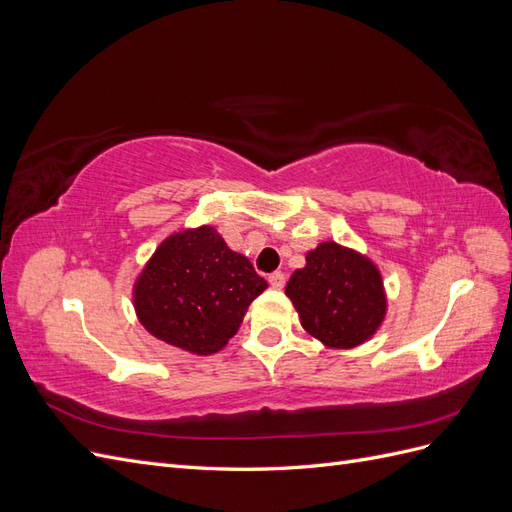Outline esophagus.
Instances as JSON below:
<instances>
[{
  "instance_id": "esophagus-1",
  "label": "esophagus",
  "mask_w": 512,
  "mask_h": 512,
  "mask_svg": "<svg viewBox=\"0 0 512 512\" xmlns=\"http://www.w3.org/2000/svg\"><path fill=\"white\" fill-rule=\"evenodd\" d=\"M269 284H271L273 288H277V290H282V288L286 286V275H284L282 271L271 273V275H269Z\"/></svg>"
}]
</instances>
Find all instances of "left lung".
I'll return each instance as SVG.
<instances>
[{"label": "left lung", "instance_id": "obj_1", "mask_svg": "<svg viewBox=\"0 0 512 512\" xmlns=\"http://www.w3.org/2000/svg\"><path fill=\"white\" fill-rule=\"evenodd\" d=\"M286 294L303 329L331 348H354L374 335L384 318L378 269L337 243H320L307 265L292 273Z\"/></svg>", "mask_w": 512, "mask_h": 512}]
</instances>
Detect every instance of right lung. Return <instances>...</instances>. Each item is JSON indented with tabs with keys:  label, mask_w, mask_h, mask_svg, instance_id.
<instances>
[{
	"label": "right lung",
	"mask_w": 512,
	"mask_h": 512,
	"mask_svg": "<svg viewBox=\"0 0 512 512\" xmlns=\"http://www.w3.org/2000/svg\"><path fill=\"white\" fill-rule=\"evenodd\" d=\"M267 282L209 226L168 237L134 288L143 327L196 354L218 352Z\"/></svg>",
	"instance_id": "1"
}]
</instances>
